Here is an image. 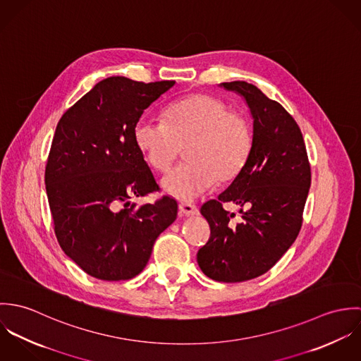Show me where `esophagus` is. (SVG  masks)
I'll return each instance as SVG.
<instances>
[{"mask_svg": "<svg viewBox=\"0 0 361 361\" xmlns=\"http://www.w3.org/2000/svg\"><path fill=\"white\" fill-rule=\"evenodd\" d=\"M179 211H180L183 215H196V214H199L197 207L195 206L193 203H188V202L179 204Z\"/></svg>", "mask_w": 361, "mask_h": 361, "instance_id": "esophagus-1", "label": "esophagus"}]
</instances>
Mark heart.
<instances>
[{
	"label": "heart",
	"mask_w": 361,
	"mask_h": 361,
	"mask_svg": "<svg viewBox=\"0 0 361 361\" xmlns=\"http://www.w3.org/2000/svg\"><path fill=\"white\" fill-rule=\"evenodd\" d=\"M164 119L142 116L133 136L145 159L159 172L168 171L186 147L188 159L161 182L171 196L192 200L215 180H233L246 166L253 147L252 126L225 102L193 94L169 104Z\"/></svg>",
	"instance_id": "heart-1"
}]
</instances>
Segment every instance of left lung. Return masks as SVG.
<instances>
[{
	"instance_id": "left-lung-1",
	"label": "left lung",
	"mask_w": 361,
	"mask_h": 361,
	"mask_svg": "<svg viewBox=\"0 0 361 361\" xmlns=\"http://www.w3.org/2000/svg\"><path fill=\"white\" fill-rule=\"evenodd\" d=\"M240 94L253 116V147L243 171L216 200L200 212L211 236L197 253L208 278L243 282L271 269L296 240L311 183L309 157L300 128L292 115L247 82L221 83ZM224 202L241 207L243 219L223 209Z\"/></svg>"
}]
</instances>
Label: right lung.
Returning <instances> with one entry per match:
<instances>
[{"mask_svg":"<svg viewBox=\"0 0 361 361\" xmlns=\"http://www.w3.org/2000/svg\"><path fill=\"white\" fill-rule=\"evenodd\" d=\"M173 85L106 78L56 125L46 165L54 231L63 253L97 279L140 274L155 239L176 219L178 203L169 196L140 207L129 202L159 190L133 130Z\"/></svg>","mask_w":361,"mask_h":361,"instance_id":"add662e5","label":"right lung"}]
</instances>
